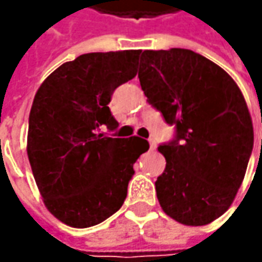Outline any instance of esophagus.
<instances>
[{
    "label": "esophagus",
    "instance_id": "34e87169",
    "mask_svg": "<svg viewBox=\"0 0 262 262\" xmlns=\"http://www.w3.org/2000/svg\"><path fill=\"white\" fill-rule=\"evenodd\" d=\"M148 144H150V150H156L157 144H156V140H155V138H150V140H148Z\"/></svg>",
    "mask_w": 262,
    "mask_h": 262
}]
</instances>
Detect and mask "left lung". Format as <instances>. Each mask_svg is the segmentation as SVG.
I'll use <instances>...</instances> for the list:
<instances>
[{
    "mask_svg": "<svg viewBox=\"0 0 262 262\" xmlns=\"http://www.w3.org/2000/svg\"><path fill=\"white\" fill-rule=\"evenodd\" d=\"M138 78L148 102L176 125L175 140L159 146L166 159L156 181L162 210L185 226L214 222L232 206L254 147L241 89L222 67L181 48L144 51Z\"/></svg>",
    "mask_w": 262,
    "mask_h": 262,
    "instance_id": "1",
    "label": "left lung"
}]
</instances>
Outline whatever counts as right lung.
Instances as JSON below:
<instances>
[{"label":"right lung","mask_w":262,"mask_h":262,"mask_svg":"<svg viewBox=\"0 0 262 262\" xmlns=\"http://www.w3.org/2000/svg\"><path fill=\"white\" fill-rule=\"evenodd\" d=\"M140 49L90 52L64 62L36 92L29 115L27 157L51 214L68 226L102 223L124 204L134 163L148 143L111 138L109 111L118 86L137 76Z\"/></svg>","instance_id":"add662e5"}]
</instances>
